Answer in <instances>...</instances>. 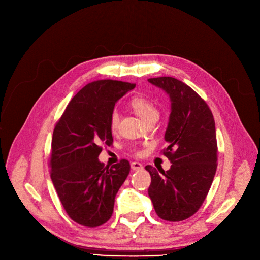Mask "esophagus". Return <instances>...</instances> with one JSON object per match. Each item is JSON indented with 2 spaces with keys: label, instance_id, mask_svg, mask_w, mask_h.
Listing matches in <instances>:
<instances>
[{
  "label": "esophagus",
  "instance_id": "34e87169",
  "mask_svg": "<svg viewBox=\"0 0 260 260\" xmlns=\"http://www.w3.org/2000/svg\"><path fill=\"white\" fill-rule=\"evenodd\" d=\"M131 168L134 171H140V170L143 169V166L141 165V163H139V162H132L131 163Z\"/></svg>",
  "mask_w": 260,
  "mask_h": 260
}]
</instances>
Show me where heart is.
<instances>
[{
	"mask_svg": "<svg viewBox=\"0 0 260 260\" xmlns=\"http://www.w3.org/2000/svg\"><path fill=\"white\" fill-rule=\"evenodd\" d=\"M131 106L133 107L134 111L136 112L144 122H147L149 119L158 118L159 117V111L156 107V105L153 103V101L149 100L145 97H136L131 101ZM119 123V112L118 109H113V112L109 117V126L113 131H115L118 126ZM133 151L135 154L141 155V151L138 148L134 147Z\"/></svg>",
	"mask_w": 260,
	"mask_h": 260,
	"instance_id": "b5f03b06",
	"label": "heart"
}]
</instances>
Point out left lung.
<instances>
[{
    "label": "left lung",
    "instance_id": "8db88e82",
    "mask_svg": "<svg viewBox=\"0 0 260 260\" xmlns=\"http://www.w3.org/2000/svg\"><path fill=\"white\" fill-rule=\"evenodd\" d=\"M148 82L165 89L172 101L165 137L169 145L161 151L172 166L161 174L145 167L152 178L148 196L161 219L182 221L200 209L214 179L218 160L215 120L207 102L182 81L158 77Z\"/></svg>",
    "mask_w": 260,
    "mask_h": 260
}]
</instances>
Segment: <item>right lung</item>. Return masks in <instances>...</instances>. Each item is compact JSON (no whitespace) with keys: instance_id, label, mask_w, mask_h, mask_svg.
<instances>
[{"instance_id":"1","label":"right lung","mask_w":260,"mask_h":260,"mask_svg":"<svg viewBox=\"0 0 260 260\" xmlns=\"http://www.w3.org/2000/svg\"><path fill=\"white\" fill-rule=\"evenodd\" d=\"M135 83L98 80L82 88L54 126L49 158L50 177L71 219L87 228L104 224L113 215L115 197L131 166L121 159L104 168L102 145H113L109 117L115 103Z\"/></svg>"}]
</instances>
